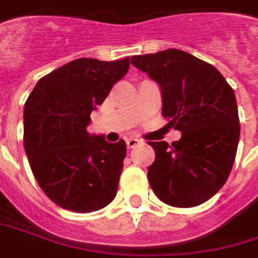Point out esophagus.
<instances>
[{"label": "esophagus", "mask_w": 258, "mask_h": 258, "mask_svg": "<svg viewBox=\"0 0 258 258\" xmlns=\"http://www.w3.org/2000/svg\"><path fill=\"white\" fill-rule=\"evenodd\" d=\"M140 142H142V140L135 139V138H131V139L126 140V146H127V149H133V147L138 146Z\"/></svg>", "instance_id": "obj_1"}]
</instances>
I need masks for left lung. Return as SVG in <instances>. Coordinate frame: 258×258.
Wrapping results in <instances>:
<instances>
[{"instance_id": "obj_1", "label": "left lung", "mask_w": 258, "mask_h": 258, "mask_svg": "<svg viewBox=\"0 0 258 258\" xmlns=\"http://www.w3.org/2000/svg\"><path fill=\"white\" fill-rule=\"evenodd\" d=\"M131 61L159 83L163 116L181 132L171 145L149 142L156 153L147 170L152 189L171 207L204 204L225 185L237 152L240 122L233 88L214 66L177 49Z\"/></svg>"}]
</instances>
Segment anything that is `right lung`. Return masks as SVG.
I'll return each instance as SVG.
<instances>
[{"label":"right lung","instance_id":"obj_1","mask_svg":"<svg viewBox=\"0 0 258 258\" xmlns=\"http://www.w3.org/2000/svg\"><path fill=\"white\" fill-rule=\"evenodd\" d=\"M129 57L77 58L42 77L25 102L24 146L37 184L56 205L88 214L118 192L125 140L90 136V113L129 70Z\"/></svg>","mask_w":258,"mask_h":258}]
</instances>
